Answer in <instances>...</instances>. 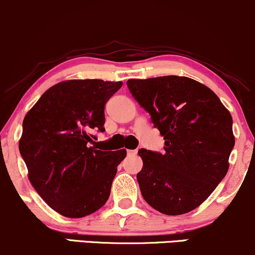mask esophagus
I'll use <instances>...</instances> for the list:
<instances>
[{
  "label": "esophagus",
  "instance_id": "1",
  "mask_svg": "<svg viewBox=\"0 0 255 255\" xmlns=\"http://www.w3.org/2000/svg\"><path fill=\"white\" fill-rule=\"evenodd\" d=\"M137 150H128V156H136Z\"/></svg>",
  "mask_w": 255,
  "mask_h": 255
}]
</instances>
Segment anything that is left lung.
<instances>
[{"label":"left lung","mask_w":255,"mask_h":255,"mask_svg":"<svg viewBox=\"0 0 255 255\" xmlns=\"http://www.w3.org/2000/svg\"><path fill=\"white\" fill-rule=\"evenodd\" d=\"M128 90L164 138V151L140 149V193L166 215L191 212L224 180L233 150V119L219 97L199 81L165 75L130 79Z\"/></svg>","instance_id":"1"}]
</instances>
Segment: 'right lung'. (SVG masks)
<instances>
[{
  "label": "right lung",
  "instance_id": "right-lung-1",
  "mask_svg": "<svg viewBox=\"0 0 255 255\" xmlns=\"http://www.w3.org/2000/svg\"><path fill=\"white\" fill-rule=\"evenodd\" d=\"M122 81L66 80L41 96L23 119L18 149L28 178L42 200L66 218L102 208L127 150L103 151L93 131L104 132V108Z\"/></svg>",
  "mask_w": 255,
  "mask_h": 255
}]
</instances>
